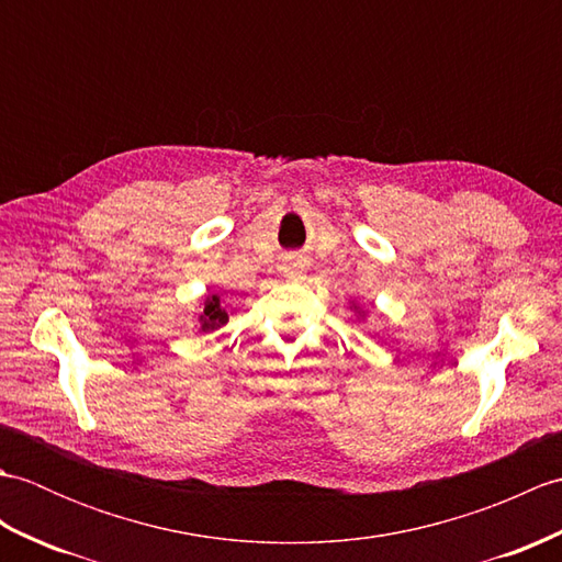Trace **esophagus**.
<instances>
[{"mask_svg": "<svg viewBox=\"0 0 562 562\" xmlns=\"http://www.w3.org/2000/svg\"><path fill=\"white\" fill-rule=\"evenodd\" d=\"M306 270H308V260L304 256L292 254V256H288V258L282 260V272L288 274V278H292V280L304 278Z\"/></svg>", "mask_w": 562, "mask_h": 562, "instance_id": "1", "label": "esophagus"}]
</instances>
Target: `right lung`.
<instances>
[{"instance_id":"add662e5","label":"right lung","mask_w":562,"mask_h":562,"mask_svg":"<svg viewBox=\"0 0 562 562\" xmlns=\"http://www.w3.org/2000/svg\"><path fill=\"white\" fill-rule=\"evenodd\" d=\"M226 321H229V314H226L220 294H210L205 300V306H202V314H200V330L202 333L217 330L226 324Z\"/></svg>"}]
</instances>
